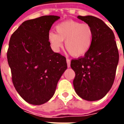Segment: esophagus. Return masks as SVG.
Segmentation results:
<instances>
[{"mask_svg": "<svg viewBox=\"0 0 124 124\" xmlns=\"http://www.w3.org/2000/svg\"><path fill=\"white\" fill-rule=\"evenodd\" d=\"M66 62H67L68 68H70V60L67 58V59H66Z\"/></svg>", "mask_w": 124, "mask_h": 124, "instance_id": "obj_1", "label": "esophagus"}]
</instances>
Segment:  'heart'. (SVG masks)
<instances>
[{
  "label": "heart",
  "mask_w": 124,
  "mask_h": 124,
  "mask_svg": "<svg viewBox=\"0 0 124 124\" xmlns=\"http://www.w3.org/2000/svg\"><path fill=\"white\" fill-rule=\"evenodd\" d=\"M55 29L56 33L51 32L48 34V40L55 52L63 47L64 40L66 48L74 57L83 56L91 48L93 32L88 24L67 20L58 24Z\"/></svg>",
  "instance_id": "b5f03b06"
}]
</instances>
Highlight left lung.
I'll use <instances>...</instances> for the list:
<instances>
[{"instance_id": "1", "label": "left lung", "mask_w": 124, "mask_h": 124, "mask_svg": "<svg viewBox=\"0 0 124 124\" xmlns=\"http://www.w3.org/2000/svg\"><path fill=\"white\" fill-rule=\"evenodd\" d=\"M93 29L92 45L84 57L71 61L75 72L74 88L85 100L96 101L106 96L112 88L119 61V53L113 31L93 16H78Z\"/></svg>"}]
</instances>
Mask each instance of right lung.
<instances>
[{"instance_id": "add662e5", "label": "right lung", "mask_w": 124, "mask_h": 124, "mask_svg": "<svg viewBox=\"0 0 124 124\" xmlns=\"http://www.w3.org/2000/svg\"><path fill=\"white\" fill-rule=\"evenodd\" d=\"M59 18L49 15L24 21L10 39L7 59L12 83L19 95L32 105L52 98L67 69L66 58L54 52L48 41L49 31Z\"/></svg>"}]
</instances>
